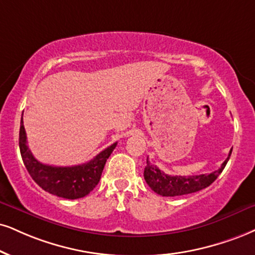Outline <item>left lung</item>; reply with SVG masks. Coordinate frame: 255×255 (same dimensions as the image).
Returning <instances> with one entry per match:
<instances>
[{"mask_svg": "<svg viewBox=\"0 0 255 255\" xmlns=\"http://www.w3.org/2000/svg\"><path fill=\"white\" fill-rule=\"evenodd\" d=\"M233 149V147H232ZM232 150L226 161L222 163L221 168L218 170L210 172V174H202L195 176H171L166 175L159 170L156 165L149 162L146 158V166L144 169V178H145L147 185L155 191L156 194L162 196H181L191 193H196L209 187L214 182L218 176L221 174L227 164L229 157H231Z\"/></svg>", "mask_w": 255, "mask_h": 255, "instance_id": "obj_1", "label": "left lung"}]
</instances>
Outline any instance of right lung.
I'll use <instances>...</instances> for the list:
<instances>
[{"mask_svg":"<svg viewBox=\"0 0 255 255\" xmlns=\"http://www.w3.org/2000/svg\"><path fill=\"white\" fill-rule=\"evenodd\" d=\"M18 145L24 166L37 185L52 195L75 200L89 195L99 183L105 163L117 146V143H113L112 145L99 152L93 159L84 164L73 166L47 165L37 161L31 155L27 145L26 130L21 118Z\"/></svg>","mask_w":255,"mask_h":255,"instance_id":"1","label":"right lung"}]
</instances>
